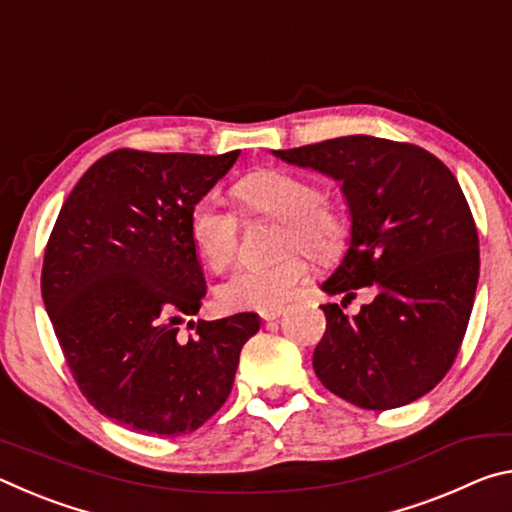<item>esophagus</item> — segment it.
I'll return each instance as SVG.
<instances>
[{"instance_id": "1", "label": "esophagus", "mask_w": 512, "mask_h": 512, "mask_svg": "<svg viewBox=\"0 0 512 512\" xmlns=\"http://www.w3.org/2000/svg\"><path fill=\"white\" fill-rule=\"evenodd\" d=\"M259 316H262L264 320H277L282 316V307H273V309H262L259 311Z\"/></svg>"}]
</instances>
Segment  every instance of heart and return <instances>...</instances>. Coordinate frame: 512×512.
Here are the masks:
<instances>
[{
  "label": "heart",
  "mask_w": 512,
  "mask_h": 512,
  "mask_svg": "<svg viewBox=\"0 0 512 512\" xmlns=\"http://www.w3.org/2000/svg\"><path fill=\"white\" fill-rule=\"evenodd\" d=\"M235 196L246 214L277 219L280 225L275 232V248L284 253L268 264L239 268L219 284L216 298L228 311L282 305L307 273L301 249L311 259L327 262L339 255L348 241V214L339 203L320 194L314 180L300 173L287 169L250 171L235 185ZM189 237L198 257L212 271H223L237 253V216L212 198H201L189 214Z\"/></svg>",
  "instance_id": "1"
}]
</instances>
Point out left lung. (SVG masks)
<instances>
[{
	"instance_id": "8db88e82",
	"label": "left lung",
	"mask_w": 512,
	"mask_h": 512,
	"mask_svg": "<svg viewBox=\"0 0 512 512\" xmlns=\"http://www.w3.org/2000/svg\"><path fill=\"white\" fill-rule=\"evenodd\" d=\"M273 155L339 180L350 210V248L320 287L343 302L323 305L318 379L370 411L418 400L452 368L479 282V235L454 173L420 146L370 135ZM361 286L376 300L345 317Z\"/></svg>"
}]
</instances>
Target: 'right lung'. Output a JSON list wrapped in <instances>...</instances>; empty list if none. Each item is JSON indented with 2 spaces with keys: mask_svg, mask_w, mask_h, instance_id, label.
Here are the masks:
<instances>
[{
  "mask_svg": "<svg viewBox=\"0 0 512 512\" xmlns=\"http://www.w3.org/2000/svg\"><path fill=\"white\" fill-rule=\"evenodd\" d=\"M119 149L83 173L60 207L42 264V300L81 393L121 427L196 431L232 391L253 311L178 325L205 298L189 237L192 207L237 162Z\"/></svg>",
  "mask_w": 512,
  "mask_h": 512,
  "instance_id": "obj_1",
  "label": "right lung"
}]
</instances>
